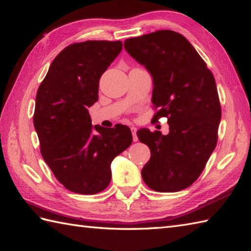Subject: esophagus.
Masks as SVG:
<instances>
[{"instance_id":"esophagus-1","label":"esophagus","mask_w":251,"mask_h":251,"mask_svg":"<svg viewBox=\"0 0 251 251\" xmlns=\"http://www.w3.org/2000/svg\"><path fill=\"white\" fill-rule=\"evenodd\" d=\"M130 130H131V134H132V140H134L135 142L138 141V137H137V128L134 126L130 127Z\"/></svg>"}]
</instances>
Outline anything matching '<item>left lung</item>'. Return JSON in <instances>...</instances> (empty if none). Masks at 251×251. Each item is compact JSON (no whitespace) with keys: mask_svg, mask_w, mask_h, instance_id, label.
I'll use <instances>...</instances> for the list:
<instances>
[{"mask_svg":"<svg viewBox=\"0 0 251 251\" xmlns=\"http://www.w3.org/2000/svg\"><path fill=\"white\" fill-rule=\"evenodd\" d=\"M126 51L145 67L153 81V120L167 116L169 132L137 131L150 148L141 170L149 188L177 192L200 177L214 152L221 106L214 75L190 42L172 30H161L124 42Z\"/></svg>","mask_w":251,"mask_h":251,"instance_id":"obj_1","label":"left lung"}]
</instances>
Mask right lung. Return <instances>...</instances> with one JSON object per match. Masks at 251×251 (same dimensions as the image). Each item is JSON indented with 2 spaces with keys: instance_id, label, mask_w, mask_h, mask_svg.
<instances>
[{
  "instance_id": "right-lung-1",
  "label": "right lung",
  "mask_w": 251,
  "mask_h": 251,
  "mask_svg": "<svg viewBox=\"0 0 251 251\" xmlns=\"http://www.w3.org/2000/svg\"><path fill=\"white\" fill-rule=\"evenodd\" d=\"M121 41L67 46L37 89L33 124L41 154L57 180L78 194H96L111 181V163L132 142L129 127L92 125L99 79L122 51Z\"/></svg>"
}]
</instances>
